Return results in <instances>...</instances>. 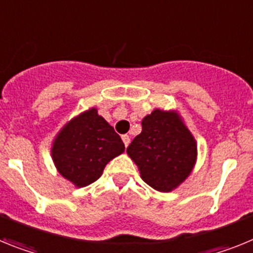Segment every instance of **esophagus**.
<instances>
[{"instance_id":"1","label":"esophagus","mask_w":253,"mask_h":253,"mask_svg":"<svg viewBox=\"0 0 253 253\" xmlns=\"http://www.w3.org/2000/svg\"><path fill=\"white\" fill-rule=\"evenodd\" d=\"M122 139H123V142H124V146L128 147L129 143H130V137H129L128 134H124V135H122Z\"/></svg>"}]
</instances>
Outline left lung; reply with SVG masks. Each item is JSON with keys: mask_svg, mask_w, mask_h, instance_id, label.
I'll return each mask as SVG.
<instances>
[{"mask_svg": "<svg viewBox=\"0 0 253 253\" xmlns=\"http://www.w3.org/2000/svg\"><path fill=\"white\" fill-rule=\"evenodd\" d=\"M126 153L146 184L161 193H171L191 175L198 144L177 110L154 109L143 118L142 133Z\"/></svg>", "mask_w": 253, "mask_h": 253, "instance_id": "obj_1", "label": "left lung"}]
</instances>
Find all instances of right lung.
<instances>
[{
  "label": "right lung",
  "mask_w": 253,
  "mask_h": 253,
  "mask_svg": "<svg viewBox=\"0 0 253 253\" xmlns=\"http://www.w3.org/2000/svg\"><path fill=\"white\" fill-rule=\"evenodd\" d=\"M124 151L119 134L96 107H90L60 128L51 142L50 154L62 177L75 187H84L97 180L107 163Z\"/></svg>",
  "instance_id": "obj_1"
}]
</instances>
